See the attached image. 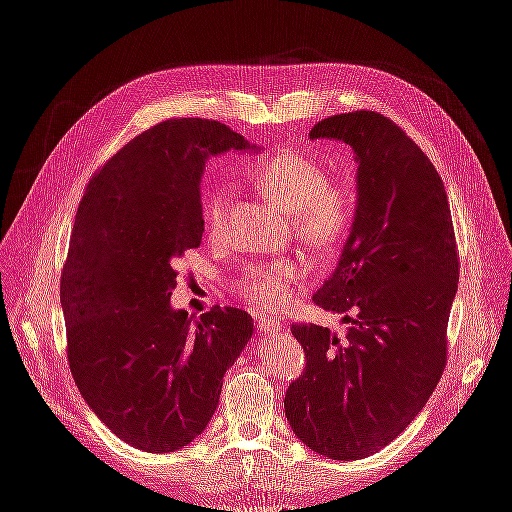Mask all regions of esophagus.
Returning a JSON list of instances; mask_svg holds the SVG:
<instances>
[{"label":"esophagus","instance_id":"34e87169","mask_svg":"<svg viewBox=\"0 0 512 512\" xmlns=\"http://www.w3.org/2000/svg\"><path fill=\"white\" fill-rule=\"evenodd\" d=\"M280 329H282V324L277 320H262L260 322V331L265 335H275Z\"/></svg>","mask_w":512,"mask_h":512}]
</instances>
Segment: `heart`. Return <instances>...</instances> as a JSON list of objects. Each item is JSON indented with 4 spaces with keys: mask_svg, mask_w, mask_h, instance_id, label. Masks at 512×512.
Returning <instances> with one entry per match:
<instances>
[{
    "mask_svg": "<svg viewBox=\"0 0 512 512\" xmlns=\"http://www.w3.org/2000/svg\"><path fill=\"white\" fill-rule=\"evenodd\" d=\"M252 183L273 203L288 211L292 235L307 250L327 254L348 235L354 218V196L342 183L329 181L318 162L297 153H286L258 164L250 173ZM203 222L218 235L226 220V192L211 188L203 194ZM301 269L294 262L271 267H250L239 280V292L262 312H282L294 297Z\"/></svg>",
    "mask_w": 512,
    "mask_h": 512,
    "instance_id": "b5f03b06",
    "label": "heart"
}]
</instances>
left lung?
<instances>
[{
    "mask_svg": "<svg viewBox=\"0 0 512 512\" xmlns=\"http://www.w3.org/2000/svg\"><path fill=\"white\" fill-rule=\"evenodd\" d=\"M309 138L350 145L359 164L350 235L312 297L344 316L348 331L339 339L318 324H292L307 363L284 410L314 453L350 461L393 442L436 389L459 258L438 170L391 119L333 115Z\"/></svg>",
    "mask_w": 512,
    "mask_h": 512,
    "instance_id": "left-lung-1",
    "label": "left lung"
}]
</instances>
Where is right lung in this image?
<instances>
[{
    "instance_id": "right-lung-1",
    "label": "right lung",
    "mask_w": 512,
    "mask_h": 512,
    "mask_svg": "<svg viewBox=\"0 0 512 512\" xmlns=\"http://www.w3.org/2000/svg\"><path fill=\"white\" fill-rule=\"evenodd\" d=\"M250 143L224 123L166 119L119 149L89 181L61 271L68 363L100 421L126 444L173 453L205 431L252 316L170 305L175 265L205 232V162Z\"/></svg>"
}]
</instances>
